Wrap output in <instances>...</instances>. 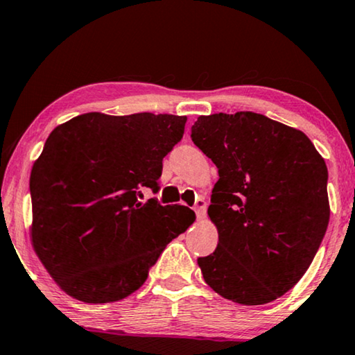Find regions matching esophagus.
<instances>
[{
  "label": "esophagus",
  "mask_w": 355,
  "mask_h": 355,
  "mask_svg": "<svg viewBox=\"0 0 355 355\" xmlns=\"http://www.w3.org/2000/svg\"><path fill=\"white\" fill-rule=\"evenodd\" d=\"M194 211H196V216H198V219L204 218L205 216V211H207V202L204 199H199L198 202H196Z\"/></svg>",
  "instance_id": "obj_1"
}]
</instances>
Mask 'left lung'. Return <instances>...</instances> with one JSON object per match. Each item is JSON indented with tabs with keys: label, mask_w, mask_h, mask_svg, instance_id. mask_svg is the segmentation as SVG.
<instances>
[{
	"label": "left lung",
	"mask_w": 355,
	"mask_h": 355,
	"mask_svg": "<svg viewBox=\"0 0 355 355\" xmlns=\"http://www.w3.org/2000/svg\"><path fill=\"white\" fill-rule=\"evenodd\" d=\"M191 139L218 167L208 218L215 252L205 283L240 305L277 300L299 283L329 226L327 166L300 129L254 112L200 115Z\"/></svg>",
	"instance_id": "left-lung-1"
}]
</instances>
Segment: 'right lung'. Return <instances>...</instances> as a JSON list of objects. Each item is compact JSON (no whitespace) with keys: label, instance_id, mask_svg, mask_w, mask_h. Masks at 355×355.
<instances>
[{"label":"right lung","instance_id":"right-lung-1","mask_svg":"<svg viewBox=\"0 0 355 355\" xmlns=\"http://www.w3.org/2000/svg\"><path fill=\"white\" fill-rule=\"evenodd\" d=\"M187 116L88 112L56 126L31 168L33 250L72 299L110 303L136 292L162 250L196 221L184 205L139 202L159 189L162 157Z\"/></svg>","mask_w":355,"mask_h":355}]
</instances>
